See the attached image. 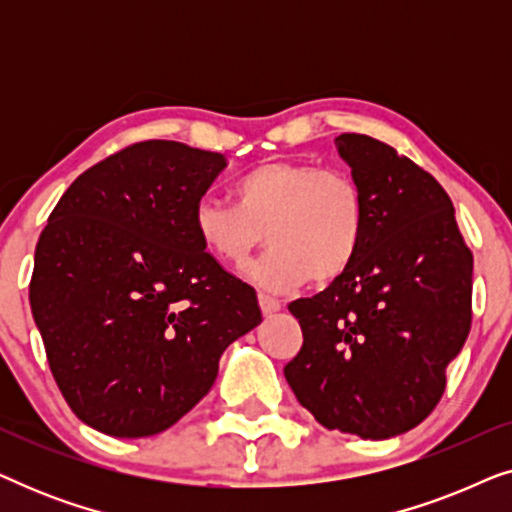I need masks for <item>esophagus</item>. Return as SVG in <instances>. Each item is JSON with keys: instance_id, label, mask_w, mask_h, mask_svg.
Masks as SVG:
<instances>
[{"instance_id": "esophagus-1", "label": "esophagus", "mask_w": 512, "mask_h": 512, "mask_svg": "<svg viewBox=\"0 0 512 512\" xmlns=\"http://www.w3.org/2000/svg\"><path fill=\"white\" fill-rule=\"evenodd\" d=\"M258 305H261V312L265 314V317H272V314H277L279 310H282L279 300L265 296V293H261V296H258Z\"/></svg>"}]
</instances>
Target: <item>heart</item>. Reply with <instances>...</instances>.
<instances>
[{"instance_id": "heart-1", "label": "heart", "mask_w": 512, "mask_h": 512, "mask_svg": "<svg viewBox=\"0 0 512 512\" xmlns=\"http://www.w3.org/2000/svg\"><path fill=\"white\" fill-rule=\"evenodd\" d=\"M235 205L202 198L193 230L202 249L240 270L258 244L270 251L247 270L272 293L296 289L307 277L328 284L354 263L366 230V202L349 174L303 160H270L235 181Z\"/></svg>"}]
</instances>
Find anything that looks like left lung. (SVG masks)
<instances>
[{
    "instance_id": "obj_1",
    "label": "left lung",
    "mask_w": 512,
    "mask_h": 512,
    "mask_svg": "<svg viewBox=\"0 0 512 512\" xmlns=\"http://www.w3.org/2000/svg\"><path fill=\"white\" fill-rule=\"evenodd\" d=\"M335 146L363 193L366 230L345 275L289 305L303 347L284 377L321 426L387 440L443 396L471 331L473 256L429 172L366 135Z\"/></svg>"
}]
</instances>
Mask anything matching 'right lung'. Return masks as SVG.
Instances as JSON below:
<instances>
[{
    "instance_id": "right-lung-1",
    "label": "right lung",
    "mask_w": 512,
    "mask_h": 512,
    "mask_svg": "<svg viewBox=\"0 0 512 512\" xmlns=\"http://www.w3.org/2000/svg\"><path fill=\"white\" fill-rule=\"evenodd\" d=\"M221 153L151 139L67 188L34 251L32 317L74 415L116 438L177 424L261 324L249 284L202 249L193 209Z\"/></svg>"
}]
</instances>
